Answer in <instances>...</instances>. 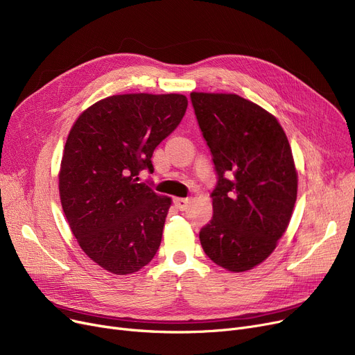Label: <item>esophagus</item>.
I'll list each match as a JSON object with an SVG mask.
<instances>
[{
	"mask_svg": "<svg viewBox=\"0 0 355 355\" xmlns=\"http://www.w3.org/2000/svg\"><path fill=\"white\" fill-rule=\"evenodd\" d=\"M174 204H175V207H177L178 210L184 211V210L189 209L190 200H189V198H174Z\"/></svg>",
	"mask_w": 355,
	"mask_h": 355,
	"instance_id": "esophagus-1",
	"label": "esophagus"
}]
</instances>
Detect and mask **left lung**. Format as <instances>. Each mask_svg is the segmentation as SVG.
<instances>
[{"instance_id":"1","label":"left lung","mask_w":355,"mask_h":355,"mask_svg":"<svg viewBox=\"0 0 355 355\" xmlns=\"http://www.w3.org/2000/svg\"><path fill=\"white\" fill-rule=\"evenodd\" d=\"M190 98L217 175L201 246L216 265L245 272L263 262L289 225L297 189L291 145L276 118L250 101L230 93Z\"/></svg>"}]
</instances>
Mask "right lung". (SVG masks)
Returning a JSON list of instances; mask_svg holds the SVG:
<instances>
[{
    "label": "right lung",
    "instance_id": "1",
    "mask_svg": "<svg viewBox=\"0 0 355 355\" xmlns=\"http://www.w3.org/2000/svg\"><path fill=\"white\" fill-rule=\"evenodd\" d=\"M184 95H115L86 109L64 145L59 191L69 226L99 266L128 275L154 259L171 198L158 196L142 170L154 173V149L180 125Z\"/></svg>",
    "mask_w": 355,
    "mask_h": 355
}]
</instances>
